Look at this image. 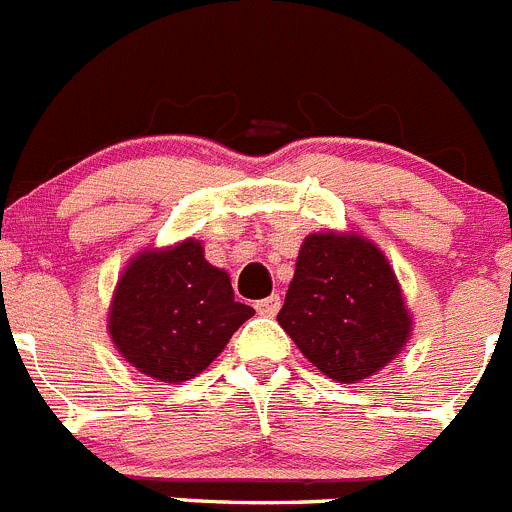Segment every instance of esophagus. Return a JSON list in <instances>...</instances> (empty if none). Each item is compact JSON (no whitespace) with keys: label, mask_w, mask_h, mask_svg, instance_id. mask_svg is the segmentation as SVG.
Here are the masks:
<instances>
[{"label":"esophagus","mask_w":512,"mask_h":512,"mask_svg":"<svg viewBox=\"0 0 512 512\" xmlns=\"http://www.w3.org/2000/svg\"><path fill=\"white\" fill-rule=\"evenodd\" d=\"M257 313H262V316H275V313L280 311V296L278 293H273V296L262 298V301L255 303Z\"/></svg>","instance_id":"obj_1"}]
</instances>
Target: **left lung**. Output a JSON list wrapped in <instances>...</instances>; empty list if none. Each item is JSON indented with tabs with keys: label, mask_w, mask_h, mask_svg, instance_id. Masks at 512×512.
Masks as SVG:
<instances>
[{
	"label": "left lung",
	"mask_w": 512,
	"mask_h": 512,
	"mask_svg": "<svg viewBox=\"0 0 512 512\" xmlns=\"http://www.w3.org/2000/svg\"><path fill=\"white\" fill-rule=\"evenodd\" d=\"M278 324L336 382H359L403 352L411 313L388 257L359 234H308Z\"/></svg>",
	"instance_id": "8db88e82"
}]
</instances>
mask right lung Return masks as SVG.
Returning <instances> with one entry per match:
<instances>
[{"label":"right lung","mask_w":512,"mask_h":512,"mask_svg":"<svg viewBox=\"0 0 512 512\" xmlns=\"http://www.w3.org/2000/svg\"><path fill=\"white\" fill-rule=\"evenodd\" d=\"M252 313L234 301L229 275L206 262L199 239H183L132 257L107 324L114 347L142 375L186 382L219 357Z\"/></svg>","instance_id":"add662e5"}]
</instances>
